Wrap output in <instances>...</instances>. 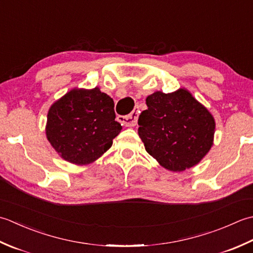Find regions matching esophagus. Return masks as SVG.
Returning a JSON list of instances; mask_svg holds the SVG:
<instances>
[{
	"instance_id": "esophagus-1",
	"label": "esophagus",
	"mask_w": 253,
	"mask_h": 253,
	"mask_svg": "<svg viewBox=\"0 0 253 253\" xmlns=\"http://www.w3.org/2000/svg\"><path fill=\"white\" fill-rule=\"evenodd\" d=\"M137 118H138V111L133 110L130 115H127V116H119L118 120L122 123V126H136V123H137Z\"/></svg>"
}]
</instances>
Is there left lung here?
Listing matches in <instances>:
<instances>
[{"instance_id": "left-lung-1", "label": "left lung", "mask_w": 253, "mask_h": 253, "mask_svg": "<svg viewBox=\"0 0 253 253\" xmlns=\"http://www.w3.org/2000/svg\"><path fill=\"white\" fill-rule=\"evenodd\" d=\"M138 117V135L146 152L170 171L197 165L213 145L215 121L187 89L156 91Z\"/></svg>"}]
</instances>
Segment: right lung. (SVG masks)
Listing matches in <instances>:
<instances>
[{"label":"right lung","instance_id":"add662e5","mask_svg":"<svg viewBox=\"0 0 253 253\" xmlns=\"http://www.w3.org/2000/svg\"><path fill=\"white\" fill-rule=\"evenodd\" d=\"M115 119V102L98 87L73 89L51 106L45 133L62 158L87 165L107 152L121 132Z\"/></svg>","mask_w":253,"mask_h":253}]
</instances>
